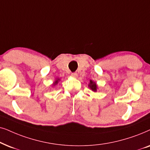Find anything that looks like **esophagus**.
Returning <instances> with one entry per match:
<instances>
[{"label":"esophagus","mask_w":150,"mask_h":150,"mask_svg":"<svg viewBox=\"0 0 150 150\" xmlns=\"http://www.w3.org/2000/svg\"><path fill=\"white\" fill-rule=\"evenodd\" d=\"M71 76L73 77H75V78H76V77H78V75H77V73H71Z\"/></svg>","instance_id":"obj_1"}]
</instances>
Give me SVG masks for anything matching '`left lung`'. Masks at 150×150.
Instances as JSON below:
<instances>
[{"label":"left lung","instance_id":"8db88e82","mask_svg":"<svg viewBox=\"0 0 150 150\" xmlns=\"http://www.w3.org/2000/svg\"><path fill=\"white\" fill-rule=\"evenodd\" d=\"M88 87L91 88L92 91L94 92L97 91V86L95 82H94L93 81L91 80L90 81V83L88 84Z\"/></svg>","mask_w":150,"mask_h":150}]
</instances>
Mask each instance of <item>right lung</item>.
Here are the masks:
<instances>
[{"label": "right lung", "mask_w": 150, "mask_h": 150, "mask_svg": "<svg viewBox=\"0 0 150 150\" xmlns=\"http://www.w3.org/2000/svg\"><path fill=\"white\" fill-rule=\"evenodd\" d=\"M58 81H59V79H57V80H55V82H54V83H53V85H54V86H55V85H56L57 83H58Z\"/></svg>", "instance_id": "obj_1"}]
</instances>
